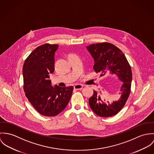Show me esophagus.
Wrapping results in <instances>:
<instances>
[{"label": "esophagus", "mask_w": 154, "mask_h": 154, "mask_svg": "<svg viewBox=\"0 0 154 154\" xmlns=\"http://www.w3.org/2000/svg\"><path fill=\"white\" fill-rule=\"evenodd\" d=\"M83 85H75L74 86V88L75 90H81L82 89Z\"/></svg>", "instance_id": "1"}]
</instances>
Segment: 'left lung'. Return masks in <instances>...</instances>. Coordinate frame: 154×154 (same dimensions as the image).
<instances>
[{"label":"left lung","mask_w":154,"mask_h":154,"mask_svg":"<svg viewBox=\"0 0 154 154\" xmlns=\"http://www.w3.org/2000/svg\"><path fill=\"white\" fill-rule=\"evenodd\" d=\"M94 60L93 69L101 76L108 72L116 74L123 84L120 88L121 97L118 101L106 103L99 93L93 90L88 99L91 110L100 117L108 118L116 115L124 107L131 91L132 72L131 67L125 54L115 45L104 42L93 44L87 47Z\"/></svg>","instance_id":"left-lung-1"}]
</instances>
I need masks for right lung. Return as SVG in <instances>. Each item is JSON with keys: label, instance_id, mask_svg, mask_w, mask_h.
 Instances as JSON below:
<instances>
[{"label": "right lung", "instance_id": "right-lung-1", "mask_svg": "<svg viewBox=\"0 0 154 154\" xmlns=\"http://www.w3.org/2000/svg\"><path fill=\"white\" fill-rule=\"evenodd\" d=\"M58 45L45 44L36 48L23 64V90L36 111L45 116L53 117L67 106L73 87H53L49 80L54 71V54Z\"/></svg>", "mask_w": 154, "mask_h": 154}]
</instances>
